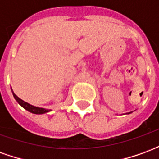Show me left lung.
<instances>
[{
  "mask_svg": "<svg viewBox=\"0 0 159 159\" xmlns=\"http://www.w3.org/2000/svg\"><path fill=\"white\" fill-rule=\"evenodd\" d=\"M129 113H131V112H128V113H127V114H129Z\"/></svg>",
  "mask_w": 159,
  "mask_h": 159,
  "instance_id": "8db88e82",
  "label": "left lung"
}]
</instances>
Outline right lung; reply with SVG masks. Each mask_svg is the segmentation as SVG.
Instances as JSON below:
<instances>
[{
  "label": "right lung",
  "mask_w": 159,
  "mask_h": 159,
  "mask_svg": "<svg viewBox=\"0 0 159 159\" xmlns=\"http://www.w3.org/2000/svg\"><path fill=\"white\" fill-rule=\"evenodd\" d=\"M12 94H13V97L15 98V100L18 101V103L23 107V108H25V110H27L30 112H31V113L34 114H44L46 112H48L50 110H48V109H44V108H40V107H34L32 105H30L29 103H27L25 101H24L22 100L20 98L16 95L15 93L12 92Z\"/></svg>",
  "instance_id": "1"
}]
</instances>
